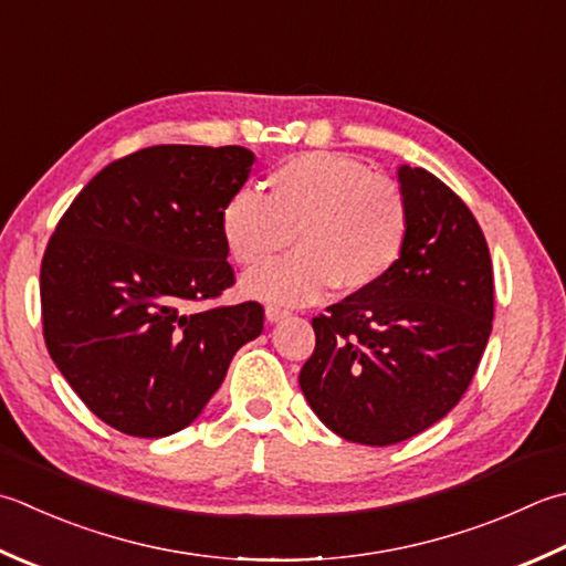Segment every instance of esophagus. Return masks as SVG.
Instances as JSON below:
<instances>
[{
  "mask_svg": "<svg viewBox=\"0 0 566 566\" xmlns=\"http://www.w3.org/2000/svg\"><path fill=\"white\" fill-rule=\"evenodd\" d=\"M264 314H268L270 324H280L282 318L290 316V312H284V308H280V306H268V308H264Z\"/></svg>",
  "mask_w": 566,
  "mask_h": 566,
  "instance_id": "34e87169",
  "label": "esophagus"
}]
</instances>
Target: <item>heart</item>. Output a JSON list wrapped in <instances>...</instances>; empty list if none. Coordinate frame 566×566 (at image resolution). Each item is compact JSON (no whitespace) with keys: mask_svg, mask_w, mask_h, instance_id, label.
Masks as SVG:
<instances>
[{"mask_svg":"<svg viewBox=\"0 0 566 566\" xmlns=\"http://www.w3.org/2000/svg\"><path fill=\"white\" fill-rule=\"evenodd\" d=\"M268 193L240 188L220 210V235L242 268H260L290 245L294 254L245 276V292L274 306L316 302L378 286L400 262L409 210L400 186L338 151H304L276 164Z\"/></svg>","mask_w":566,"mask_h":566,"instance_id":"obj_1","label":"heart"}]
</instances>
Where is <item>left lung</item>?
Returning a JSON list of instances; mask_svg holds the SVG:
<instances>
[{"label":"left lung","instance_id":"8db88e82","mask_svg":"<svg viewBox=\"0 0 566 566\" xmlns=\"http://www.w3.org/2000/svg\"><path fill=\"white\" fill-rule=\"evenodd\" d=\"M407 245L385 280L312 321L298 373L334 434L390 447L444 419L467 392L493 328V268L467 203L434 174L402 164Z\"/></svg>","mask_w":566,"mask_h":566}]
</instances>
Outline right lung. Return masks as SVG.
<instances>
[{"mask_svg": "<svg viewBox=\"0 0 566 566\" xmlns=\"http://www.w3.org/2000/svg\"><path fill=\"white\" fill-rule=\"evenodd\" d=\"M252 164L245 147L139 149L105 166L55 226L41 262L43 338L75 395L122 434L191 424L262 334L258 302L186 312L235 282L220 210Z\"/></svg>", "mask_w": 566, "mask_h": 566, "instance_id": "right-lung-1", "label": "right lung"}]
</instances>
